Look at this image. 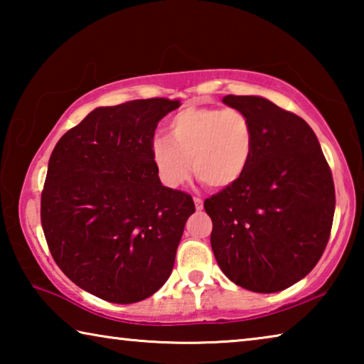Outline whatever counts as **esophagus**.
Here are the masks:
<instances>
[{
    "label": "esophagus",
    "mask_w": 364,
    "mask_h": 364,
    "mask_svg": "<svg viewBox=\"0 0 364 364\" xmlns=\"http://www.w3.org/2000/svg\"><path fill=\"white\" fill-rule=\"evenodd\" d=\"M194 204L197 210H202V208H204V200H202L200 197H194Z\"/></svg>",
    "instance_id": "esophagus-1"
}]
</instances>
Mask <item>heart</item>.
Wrapping results in <instances>:
<instances>
[{
  "label": "heart",
  "mask_w": 364,
  "mask_h": 364,
  "mask_svg": "<svg viewBox=\"0 0 364 364\" xmlns=\"http://www.w3.org/2000/svg\"><path fill=\"white\" fill-rule=\"evenodd\" d=\"M168 138L152 144V162L168 188L188 180L191 160L208 188H230L245 175L254 156V125L241 109H183L168 123Z\"/></svg>",
  "instance_id": "b5f03b06"
}]
</instances>
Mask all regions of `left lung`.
Listing matches in <instances>:
<instances>
[{
	"instance_id": "left-lung-1",
	"label": "left lung",
	"mask_w": 364,
	"mask_h": 364,
	"mask_svg": "<svg viewBox=\"0 0 364 364\" xmlns=\"http://www.w3.org/2000/svg\"><path fill=\"white\" fill-rule=\"evenodd\" d=\"M221 101L249 115L255 146L241 180L204 202L213 255L234 284L284 291L316 267L328 245L336 208L331 168L301 117L260 96Z\"/></svg>"
}]
</instances>
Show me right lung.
Masks as SVG:
<instances>
[{
	"mask_svg": "<svg viewBox=\"0 0 364 364\" xmlns=\"http://www.w3.org/2000/svg\"><path fill=\"white\" fill-rule=\"evenodd\" d=\"M178 100L97 107L58 141L41 193V226L63 273L112 304L151 297L170 278L188 193L165 188L152 162L159 120Z\"/></svg>",
	"mask_w": 364,
	"mask_h": 364,
	"instance_id": "right-lung-1",
	"label": "right lung"
}]
</instances>
